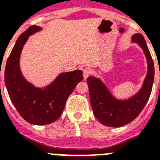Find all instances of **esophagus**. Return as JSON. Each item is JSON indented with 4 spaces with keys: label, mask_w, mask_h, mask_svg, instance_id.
<instances>
[{
    "label": "esophagus",
    "mask_w": 160,
    "mask_h": 160,
    "mask_svg": "<svg viewBox=\"0 0 160 160\" xmlns=\"http://www.w3.org/2000/svg\"><path fill=\"white\" fill-rule=\"evenodd\" d=\"M82 72H83V79L84 80H86L88 78V76L90 75V70L88 69V68H84V69L82 70Z\"/></svg>",
    "instance_id": "esophagus-1"
}]
</instances>
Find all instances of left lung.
Masks as SVG:
<instances>
[{
  "label": "left lung",
  "mask_w": 160,
  "mask_h": 160,
  "mask_svg": "<svg viewBox=\"0 0 160 160\" xmlns=\"http://www.w3.org/2000/svg\"><path fill=\"white\" fill-rule=\"evenodd\" d=\"M131 43L140 46L145 53L147 73L140 90L127 99H119L112 95L107 85L98 78L88 77L91 105L93 114L102 125L121 127L135 120L149 100L154 78V66L149 48L142 34H135Z\"/></svg>",
  "instance_id": "left-lung-1"
}]
</instances>
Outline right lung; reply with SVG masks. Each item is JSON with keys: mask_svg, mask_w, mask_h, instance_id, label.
I'll return each mask as SVG.
<instances>
[{"mask_svg": "<svg viewBox=\"0 0 160 160\" xmlns=\"http://www.w3.org/2000/svg\"><path fill=\"white\" fill-rule=\"evenodd\" d=\"M42 28L32 25L20 34L9 56L5 68V83L11 102L24 120L33 125H48L59 118L77 84L82 80V71L61 72L47 86L38 88L23 76L20 54L29 36Z\"/></svg>", "mask_w": 160, "mask_h": 160, "instance_id": "right-lung-1", "label": "right lung"}]
</instances>
